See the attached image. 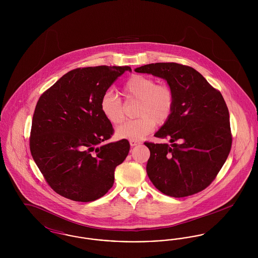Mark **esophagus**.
Here are the masks:
<instances>
[{
	"mask_svg": "<svg viewBox=\"0 0 258 258\" xmlns=\"http://www.w3.org/2000/svg\"><path fill=\"white\" fill-rule=\"evenodd\" d=\"M141 143V141H139V140H134V139H131L130 140V144H131V146H136V145H138V144H140Z\"/></svg>",
	"mask_w": 258,
	"mask_h": 258,
	"instance_id": "obj_1",
	"label": "esophagus"
}]
</instances>
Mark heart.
Masks as SVG:
<instances>
[{
  "label": "heart",
  "instance_id": "obj_1",
  "mask_svg": "<svg viewBox=\"0 0 258 258\" xmlns=\"http://www.w3.org/2000/svg\"><path fill=\"white\" fill-rule=\"evenodd\" d=\"M122 93L126 102H136L135 116L138 117L117 128V135L122 138L138 140L156 126L166 123L174 110L175 94L171 86L157 81L142 74L132 75L122 87ZM100 110L105 119L112 124L123 123L125 109L122 99L108 91L100 98Z\"/></svg>",
  "mask_w": 258,
  "mask_h": 258
}]
</instances>
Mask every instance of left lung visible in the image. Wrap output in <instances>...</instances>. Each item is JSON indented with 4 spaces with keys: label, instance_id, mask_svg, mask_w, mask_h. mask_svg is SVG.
Listing matches in <instances>:
<instances>
[{
    "label": "left lung",
    "instance_id": "left-lung-1",
    "mask_svg": "<svg viewBox=\"0 0 258 258\" xmlns=\"http://www.w3.org/2000/svg\"><path fill=\"white\" fill-rule=\"evenodd\" d=\"M136 73L163 78L175 94L170 119L155 135L168 144L146 141L147 174L162 194L185 197L205 189L216 179L231 145L229 112L221 92L195 69L177 62H156Z\"/></svg>",
    "mask_w": 258,
    "mask_h": 258
}]
</instances>
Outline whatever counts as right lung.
<instances>
[{"mask_svg": "<svg viewBox=\"0 0 258 258\" xmlns=\"http://www.w3.org/2000/svg\"><path fill=\"white\" fill-rule=\"evenodd\" d=\"M130 67L78 68L62 75L37 100L30 150L50 187L61 197L90 202L114 184L116 166L130 142L110 139L114 128L100 110V98Z\"/></svg>", "mask_w": 258, "mask_h": 258, "instance_id": "1", "label": "right lung"}]
</instances>
